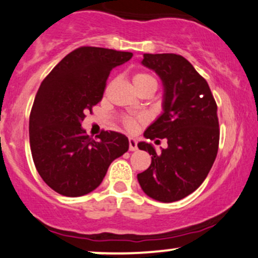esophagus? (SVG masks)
Here are the masks:
<instances>
[{
  "instance_id": "obj_1",
  "label": "esophagus",
  "mask_w": 258,
  "mask_h": 258,
  "mask_svg": "<svg viewBox=\"0 0 258 258\" xmlns=\"http://www.w3.org/2000/svg\"><path fill=\"white\" fill-rule=\"evenodd\" d=\"M128 144H130V151H131V152H135V151H137V149H138L137 141H136L135 138H130Z\"/></svg>"
}]
</instances>
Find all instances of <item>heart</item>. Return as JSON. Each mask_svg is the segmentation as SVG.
<instances>
[{
	"instance_id": "1",
	"label": "heart",
	"mask_w": 258,
	"mask_h": 258,
	"mask_svg": "<svg viewBox=\"0 0 258 258\" xmlns=\"http://www.w3.org/2000/svg\"><path fill=\"white\" fill-rule=\"evenodd\" d=\"M148 82H155V79L153 78V76L149 75V73L140 72V73H136L134 76V83L136 88L143 86V84L148 83ZM123 124L128 131H135V130L137 128L138 120H136L134 117H126L123 120Z\"/></svg>"
}]
</instances>
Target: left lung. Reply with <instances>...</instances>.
Returning a JSON list of instances; mask_svg holds the SVG:
<instances>
[{
	"label": "left lung",
	"instance_id": "1",
	"mask_svg": "<svg viewBox=\"0 0 258 258\" xmlns=\"http://www.w3.org/2000/svg\"><path fill=\"white\" fill-rule=\"evenodd\" d=\"M143 66L159 76L163 114L144 132L149 140L168 141L158 154L151 143L138 148L152 155L151 166L137 175L147 196L169 203L182 200L207 177L219 146L217 104L205 78L176 53H144Z\"/></svg>",
	"mask_w": 258,
	"mask_h": 258
}]
</instances>
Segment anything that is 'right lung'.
I'll return each mask as SVG.
<instances>
[{
	"instance_id": "right-lung-1",
	"label": "right lung",
	"mask_w": 258,
	"mask_h": 258,
	"mask_svg": "<svg viewBox=\"0 0 258 258\" xmlns=\"http://www.w3.org/2000/svg\"><path fill=\"white\" fill-rule=\"evenodd\" d=\"M132 56L82 46L64 56L41 82L29 117L30 149L41 179L62 196L92 192L110 164L128 151L124 135L101 131L93 140L82 121L103 98L111 70Z\"/></svg>"
}]
</instances>
